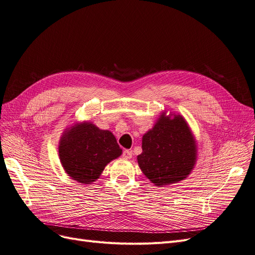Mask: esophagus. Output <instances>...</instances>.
<instances>
[{"label": "esophagus", "mask_w": 255, "mask_h": 255, "mask_svg": "<svg viewBox=\"0 0 255 255\" xmlns=\"http://www.w3.org/2000/svg\"><path fill=\"white\" fill-rule=\"evenodd\" d=\"M122 156L125 157V158H127V159H130V158H132V156H133V153H132V151H130V150H125V151H123V153H122Z\"/></svg>", "instance_id": "obj_1"}]
</instances>
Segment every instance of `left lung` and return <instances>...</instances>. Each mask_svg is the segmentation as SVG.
Here are the masks:
<instances>
[{"label":"left lung","instance_id":"1","mask_svg":"<svg viewBox=\"0 0 255 255\" xmlns=\"http://www.w3.org/2000/svg\"><path fill=\"white\" fill-rule=\"evenodd\" d=\"M141 148L138 166L159 187L186 179L197 161L196 138L180 114L161 113L155 125L142 136Z\"/></svg>","mask_w":255,"mask_h":255}]
</instances>
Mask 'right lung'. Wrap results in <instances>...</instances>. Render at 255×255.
<instances>
[{
	"instance_id": "right-lung-1",
	"label": "right lung",
	"mask_w": 255,
	"mask_h": 255,
	"mask_svg": "<svg viewBox=\"0 0 255 255\" xmlns=\"http://www.w3.org/2000/svg\"><path fill=\"white\" fill-rule=\"evenodd\" d=\"M121 154L122 149L111 130L99 128L90 121L67 128L58 145L65 172L84 185L97 181L106 165Z\"/></svg>"
}]
</instances>
